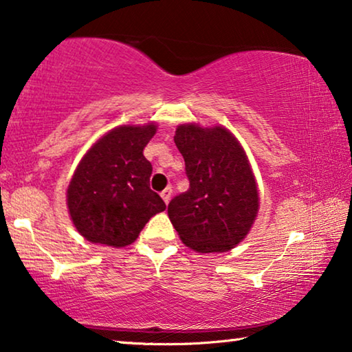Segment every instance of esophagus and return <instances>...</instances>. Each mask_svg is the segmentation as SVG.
Instances as JSON below:
<instances>
[{
	"mask_svg": "<svg viewBox=\"0 0 352 352\" xmlns=\"http://www.w3.org/2000/svg\"><path fill=\"white\" fill-rule=\"evenodd\" d=\"M170 196H172V190H170V188H166V190L161 192V197H162V201H164L166 206H167V204H169Z\"/></svg>",
	"mask_w": 352,
	"mask_h": 352,
	"instance_id": "1",
	"label": "esophagus"
}]
</instances>
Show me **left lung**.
Instances as JSON below:
<instances>
[{
    "mask_svg": "<svg viewBox=\"0 0 352 352\" xmlns=\"http://www.w3.org/2000/svg\"><path fill=\"white\" fill-rule=\"evenodd\" d=\"M190 188L167 214L178 237L197 253H224L250 234L259 212V188L239 139L223 124H178L174 135Z\"/></svg>",
    "mask_w": 352,
    "mask_h": 352,
    "instance_id": "obj_1",
    "label": "left lung"
}]
</instances>
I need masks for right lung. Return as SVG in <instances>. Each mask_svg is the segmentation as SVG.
<instances>
[{"label":"right lung","mask_w":352,"mask_h":352,"mask_svg":"<svg viewBox=\"0 0 352 352\" xmlns=\"http://www.w3.org/2000/svg\"><path fill=\"white\" fill-rule=\"evenodd\" d=\"M156 131V122L115 126L78 161L66 206L77 232L88 242L123 248L138 240L151 217L166 210L150 190L151 164L144 156Z\"/></svg>","instance_id":"obj_1"}]
</instances>
